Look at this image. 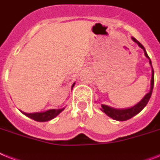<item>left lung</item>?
<instances>
[{
  "label": "left lung",
  "instance_id": "left-lung-1",
  "mask_svg": "<svg viewBox=\"0 0 160 160\" xmlns=\"http://www.w3.org/2000/svg\"><path fill=\"white\" fill-rule=\"evenodd\" d=\"M132 40L134 41L135 42L138 44V46L140 48L144 50V52H145V57L150 60V64L152 67L151 61H150L149 56H148L146 51H145V48L143 47V45L141 43V42L137 41V40L135 38H132ZM154 70H153V67H152V76H151V83H150V92L147 93L144 96V98L141 99L138 103H136V105H134L133 107L128 108H125V109H118V108H111L108 105H101V110H102L103 112L107 114L108 116L112 118L114 120L117 121H127L130 118H133L134 116H136V114H138L141 110L143 109L146 106V104L148 103L149 100H150V97H151L152 91H153V88H154Z\"/></svg>",
  "mask_w": 160,
  "mask_h": 160
}]
</instances>
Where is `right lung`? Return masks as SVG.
I'll list each match as a JSON object with an SVG mask.
<instances>
[{
  "label": "right lung",
  "instance_id": "add662e5",
  "mask_svg": "<svg viewBox=\"0 0 160 160\" xmlns=\"http://www.w3.org/2000/svg\"><path fill=\"white\" fill-rule=\"evenodd\" d=\"M74 85H75V83L72 84L71 89H73ZM64 108H62V109H50L46 112H33V113H27V112H21L24 114L25 116L32 118V119L37 121V122H48V121H50L54 118H56L58 114L61 113L64 110Z\"/></svg>",
  "mask_w": 160,
  "mask_h": 160
}]
</instances>
